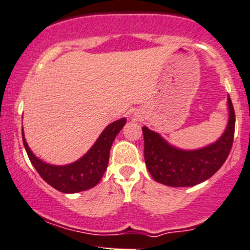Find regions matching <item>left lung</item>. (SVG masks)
<instances>
[{
    "label": "left lung",
    "instance_id": "8db88e82",
    "mask_svg": "<svg viewBox=\"0 0 250 250\" xmlns=\"http://www.w3.org/2000/svg\"><path fill=\"white\" fill-rule=\"evenodd\" d=\"M229 122L217 141L200 149L176 148L158 133L143 127L145 163L154 181L169 187H193L208 180L222 167L230 153L235 134V111L230 97Z\"/></svg>",
    "mask_w": 250,
    "mask_h": 250
}]
</instances>
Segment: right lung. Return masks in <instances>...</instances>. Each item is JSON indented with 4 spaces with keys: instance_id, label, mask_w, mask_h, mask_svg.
I'll return each instance as SVG.
<instances>
[{
    "instance_id": "right-lung-1",
    "label": "right lung",
    "mask_w": 250,
    "mask_h": 250,
    "mask_svg": "<svg viewBox=\"0 0 250 250\" xmlns=\"http://www.w3.org/2000/svg\"><path fill=\"white\" fill-rule=\"evenodd\" d=\"M125 125V118L112 122L105 128L85 156L72 164L61 167L48 164L37 158L26 143L23 132L22 143L31 163L46 183L62 193H79L94 187L102 180L109 163L110 148Z\"/></svg>"
}]
</instances>
